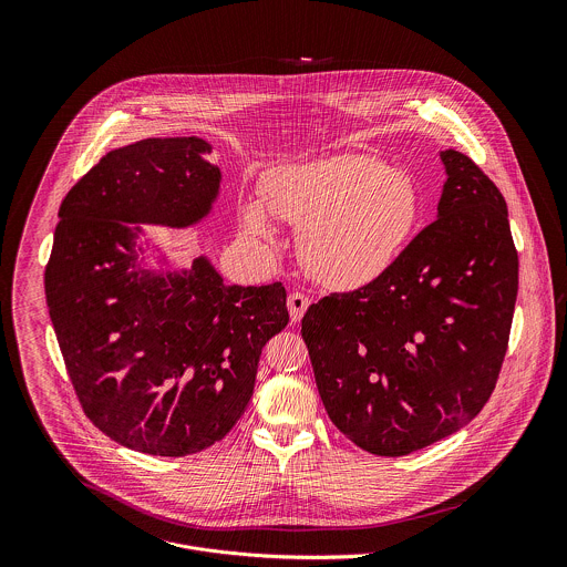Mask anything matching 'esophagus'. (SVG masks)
<instances>
[{
    "label": "esophagus",
    "instance_id": "34e87169",
    "mask_svg": "<svg viewBox=\"0 0 567 567\" xmlns=\"http://www.w3.org/2000/svg\"><path fill=\"white\" fill-rule=\"evenodd\" d=\"M308 306H310V299H308L303 292H292V295L288 297V312H290L292 323H299V321L303 319Z\"/></svg>",
    "mask_w": 567,
    "mask_h": 567
}]
</instances>
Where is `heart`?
Instances as JSON below:
<instances>
[{
  "label": "heart",
  "mask_w": 567,
  "mask_h": 567,
  "mask_svg": "<svg viewBox=\"0 0 567 567\" xmlns=\"http://www.w3.org/2000/svg\"><path fill=\"white\" fill-rule=\"evenodd\" d=\"M264 198L275 216L303 229L301 257L310 275L340 290L380 279L421 218L414 181L371 155L284 167L268 178ZM244 225L259 238H275L259 203L244 207Z\"/></svg>",
  "instance_id": "b5f03b06"
}]
</instances>
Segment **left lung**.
I'll return each mask as SVG.
<instances>
[{"label": "left lung", "instance_id": "8db88e82", "mask_svg": "<svg viewBox=\"0 0 567 567\" xmlns=\"http://www.w3.org/2000/svg\"><path fill=\"white\" fill-rule=\"evenodd\" d=\"M439 218L375 281L310 306L301 333L331 423L375 456H405L488 402L517 299L506 203L467 155L443 151Z\"/></svg>", "mask_w": 567, "mask_h": 567}]
</instances>
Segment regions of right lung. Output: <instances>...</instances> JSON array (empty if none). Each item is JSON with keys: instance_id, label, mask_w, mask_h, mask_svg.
I'll return each instance as SVG.
<instances>
[{"instance_id": "right-lung-1", "label": "right lung", "mask_w": 567, "mask_h": 567, "mask_svg": "<svg viewBox=\"0 0 567 567\" xmlns=\"http://www.w3.org/2000/svg\"><path fill=\"white\" fill-rule=\"evenodd\" d=\"M198 137H151L106 153L61 203L45 299L89 421L124 447L196 454L250 402L264 344L288 324L286 288L225 286L137 270L122 223L187 227L212 209L220 169Z\"/></svg>"}]
</instances>
